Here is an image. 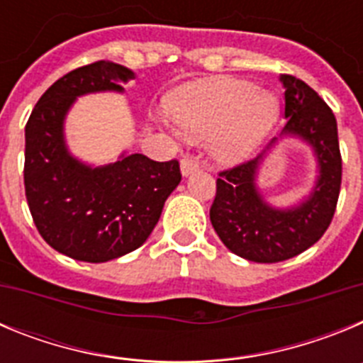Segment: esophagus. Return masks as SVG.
I'll use <instances>...</instances> for the list:
<instances>
[{
    "instance_id": "1",
    "label": "esophagus",
    "mask_w": 363,
    "mask_h": 363,
    "mask_svg": "<svg viewBox=\"0 0 363 363\" xmlns=\"http://www.w3.org/2000/svg\"><path fill=\"white\" fill-rule=\"evenodd\" d=\"M179 169H182V174L189 176L200 169V162H198L194 156H185V158H182V162H179Z\"/></svg>"
}]
</instances>
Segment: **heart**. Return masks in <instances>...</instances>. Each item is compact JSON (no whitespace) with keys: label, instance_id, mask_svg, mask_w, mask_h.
<instances>
[{"label":"heart","instance_id":"b5f03b06","mask_svg":"<svg viewBox=\"0 0 363 363\" xmlns=\"http://www.w3.org/2000/svg\"><path fill=\"white\" fill-rule=\"evenodd\" d=\"M169 112L191 138L209 136L220 162L247 160L265 142L280 118L272 92L236 78H207L185 83L169 96Z\"/></svg>","mask_w":363,"mask_h":363}]
</instances>
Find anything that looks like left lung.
I'll return each mask as SVG.
<instances>
[{"label":"left lung","instance_id":"8db88e82","mask_svg":"<svg viewBox=\"0 0 363 363\" xmlns=\"http://www.w3.org/2000/svg\"><path fill=\"white\" fill-rule=\"evenodd\" d=\"M285 123L280 138L251 162L220 172L211 223L234 255L256 264H277L307 251L327 230L342 184L338 127L333 111L306 82L281 74ZM281 137L307 143L317 160V179L309 195L291 208H274L259 191L257 174L264 156Z\"/></svg>","mask_w":363,"mask_h":363}]
</instances>
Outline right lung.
Segmentation results:
<instances>
[{"mask_svg":"<svg viewBox=\"0 0 363 363\" xmlns=\"http://www.w3.org/2000/svg\"><path fill=\"white\" fill-rule=\"evenodd\" d=\"M136 74L112 62L70 70L45 91L25 127V194L43 240L69 258L101 264L145 243L182 182L179 163L123 152L107 165L72 156L65 120L79 96L123 92Z\"/></svg>","mask_w":363,"mask_h":363,"instance_id":"add662e5","label":"right lung"}]
</instances>
